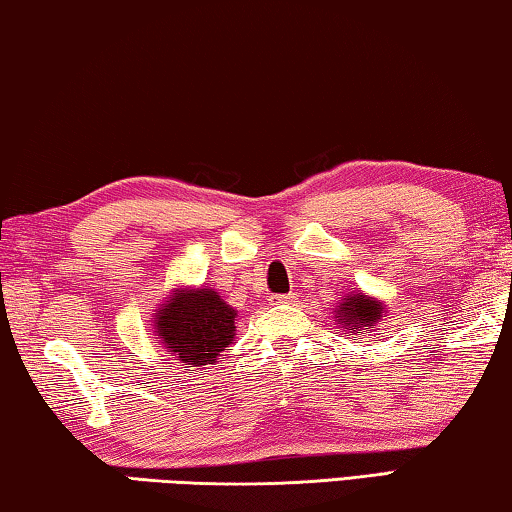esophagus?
Masks as SVG:
<instances>
[{"label": "esophagus", "instance_id": "obj_1", "mask_svg": "<svg viewBox=\"0 0 512 512\" xmlns=\"http://www.w3.org/2000/svg\"><path fill=\"white\" fill-rule=\"evenodd\" d=\"M291 298H294V294H275L273 303H291Z\"/></svg>", "mask_w": 512, "mask_h": 512}]
</instances>
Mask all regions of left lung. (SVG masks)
Returning a JSON list of instances; mask_svg holds the SVG:
<instances>
[{
    "mask_svg": "<svg viewBox=\"0 0 512 512\" xmlns=\"http://www.w3.org/2000/svg\"><path fill=\"white\" fill-rule=\"evenodd\" d=\"M385 316V307L378 300L364 298L360 294H351L344 298V303L337 310V321L342 323V328L348 326V330H367L373 323H378Z\"/></svg>",
    "mask_w": 512,
    "mask_h": 512,
    "instance_id": "8db88e82",
    "label": "left lung"
}]
</instances>
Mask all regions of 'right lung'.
Returning <instances> with one entry per match:
<instances>
[{"label": "right lung", "instance_id": "obj_1", "mask_svg": "<svg viewBox=\"0 0 512 512\" xmlns=\"http://www.w3.org/2000/svg\"><path fill=\"white\" fill-rule=\"evenodd\" d=\"M234 316L212 289L180 291L157 312V335L182 364L205 367L218 360L234 339Z\"/></svg>", "mask_w": 512, "mask_h": 512}]
</instances>
